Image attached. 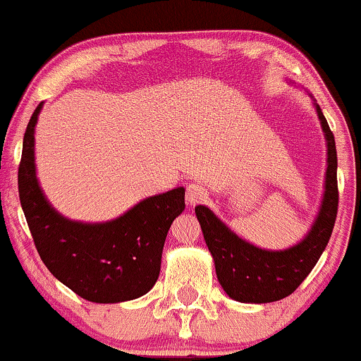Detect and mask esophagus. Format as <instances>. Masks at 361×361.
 <instances>
[{
	"label": "esophagus",
	"instance_id": "34e87169",
	"mask_svg": "<svg viewBox=\"0 0 361 361\" xmlns=\"http://www.w3.org/2000/svg\"><path fill=\"white\" fill-rule=\"evenodd\" d=\"M186 203L188 204H198L203 203L204 200L208 198V191L203 185L200 183H191L186 186V193H185Z\"/></svg>",
	"mask_w": 361,
	"mask_h": 361
}]
</instances>
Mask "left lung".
Masks as SVG:
<instances>
[{"label": "left lung", "mask_w": 361, "mask_h": 361, "mask_svg": "<svg viewBox=\"0 0 361 361\" xmlns=\"http://www.w3.org/2000/svg\"><path fill=\"white\" fill-rule=\"evenodd\" d=\"M317 113L328 147L325 196L318 218L303 241L283 252H268L238 238L214 216L212 209L202 204L195 208L204 241L214 259L218 281L228 296L236 302L270 303L286 298L310 275L330 241L338 212L336 147L318 104Z\"/></svg>", "instance_id": "obj_1"}]
</instances>
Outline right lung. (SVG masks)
Here are the masks:
<instances>
[{
    "label": "right lung",
    "instance_id": "1",
    "mask_svg": "<svg viewBox=\"0 0 361 361\" xmlns=\"http://www.w3.org/2000/svg\"><path fill=\"white\" fill-rule=\"evenodd\" d=\"M36 106L23 138L18 191L35 246L63 285L94 303H118L148 293L158 280L168 230L185 209V188L143 200L108 223L63 218L41 193L35 171Z\"/></svg>",
    "mask_w": 361,
    "mask_h": 361
}]
</instances>
